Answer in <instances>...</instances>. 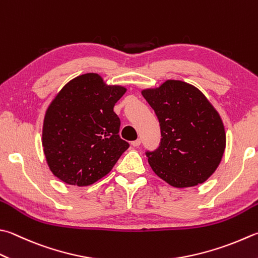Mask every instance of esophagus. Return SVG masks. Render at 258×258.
<instances>
[{
  "instance_id": "1",
  "label": "esophagus",
  "mask_w": 258,
  "mask_h": 258,
  "mask_svg": "<svg viewBox=\"0 0 258 258\" xmlns=\"http://www.w3.org/2000/svg\"><path fill=\"white\" fill-rule=\"evenodd\" d=\"M140 144H142V140H140V139H137V140H135V142L131 143V145H133L134 147H138Z\"/></svg>"
}]
</instances>
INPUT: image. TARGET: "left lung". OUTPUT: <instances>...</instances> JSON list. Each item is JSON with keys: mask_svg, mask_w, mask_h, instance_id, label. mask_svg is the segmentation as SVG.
<instances>
[{"mask_svg": "<svg viewBox=\"0 0 258 258\" xmlns=\"http://www.w3.org/2000/svg\"><path fill=\"white\" fill-rule=\"evenodd\" d=\"M142 94L156 113L162 134L159 147L146 152L155 174L174 187L206 182L226 148L218 111L200 90L182 81L167 80Z\"/></svg>", "mask_w": 258, "mask_h": 258, "instance_id": "obj_1", "label": "left lung"}]
</instances>
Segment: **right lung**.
<instances>
[{"label":"right lung","mask_w":258,"mask_h":258,"mask_svg":"<svg viewBox=\"0 0 258 258\" xmlns=\"http://www.w3.org/2000/svg\"><path fill=\"white\" fill-rule=\"evenodd\" d=\"M127 89L87 73L70 81L48 106L42 147L51 173L66 184L87 186L105 176L129 144L120 138L114 104Z\"/></svg>","instance_id":"right-lung-1"}]
</instances>
